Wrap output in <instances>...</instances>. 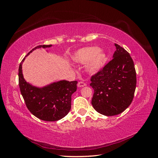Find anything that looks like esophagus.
I'll return each instance as SVG.
<instances>
[{
  "mask_svg": "<svg viewBox=\"0 0 158 158\" xmlns=\"http://www.w3.org/2000/svg\"><path fill=\"white\" fill-rule=\"evenodd\" d=\"M85 86H86V83H85L84 82H82V81L79 82L78 84H77L78 87H85Z\"/></svg>",
  "mask_w": 158,
  "mask_h": 158,
  "instance_id": "obj_1",
  "label": "esophagus"
}]
</instances>
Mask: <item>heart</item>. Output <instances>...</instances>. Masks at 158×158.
I'll list each match as a JSON object with an SVG mask.
<instances>
[{
    "label": "heart",
    "mask_w": 158,
    "mask_h": 158,
    "mask_svg": "<svg viewBox=\"0 0 158 158\" xmlns=\"http://www.w3.org/2000/svg\"><path fill=\"white\" fill-rule=\"evenodd\" d=\"M106 53L97 47H86L76 51L71 60L75 64H85L88 73H94L100 69L106 61Z\"/></svg>",
    "instance_id": "b5f03b06"
}]
</instances>
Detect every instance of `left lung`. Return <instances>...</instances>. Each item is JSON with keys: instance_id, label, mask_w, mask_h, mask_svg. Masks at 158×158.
Listing matches in <instances>:
<instances>
[{"instance_id": "1", "label": "left lung", "mask_w": 158, "mask_h": 158, "mask_svg": "<svg viewBox=\"0 0 158 158\" xmlns=\"http://www.w3.org/2000/svg\"><path fill=\"white\" fill-rule=\"evenodd\" d=\"M112 60L91 77L94 89L91 104L105 116L122 113L131 104L136 86V73L130 54L114 44Z\"/></svg>"}]
</instances>
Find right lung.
Listing matches in <instances>:
<instances>
[{
    "label": "right lung",
    "instance_id": "1",
    "mask_svg": "<svg viewBox=\"0 0 158 158\" xmlns=\"http://www.w3.org/2000/svg\"><path fill=\"white\" fill-rule=\"evenodd\" d=\"M52 46V45H43L35 47L22 60L19 69V87L27 108L39 119L48 122L59 120L69 113L71 95L76 91L77 81L61 80L43 87L35 86L24 79L22 64L26 57L36 49Z\"/></svg>",
    "mask_w": 158,
    "mask_h": 158
}]
</instances>
